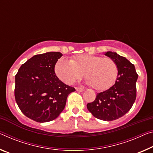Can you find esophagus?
Listing matches in <instances>:
<instances>
[{"label":"esophagus","instance_id":"esophagus-1","mask_svg":"<svg viewBox=\"0 0 153 153\" xmlns=\"http://www.w3.org/2000/svg\"><path fill=\"white\" fill-rule=\"evenodd\" d=\"M76 90L77 92H83L84 91V89L82 88H76Z\"/></svg>","mask_w":153,"mask_h":153}]
</instances>
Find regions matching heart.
Listing matches in <instances>:
<instances>
[{
  "mask_svg": "<svg viewBox=\"0 0 153 153\" xmlns=\"http://www.w3.org/2000/svg\"><path fill=\"white\" fill-rule=\"evenodd\" d=\"M58 77L67 84H71L84 76L86 84L93 88L103 91L114 84L118 76V67L110 58L91 54H79L71 60L60 59L55 65Z\"/></svg>",
  "mask_w": 153,
  "mask_h": 153,
  "instance_id": "heart-1",
  "label": "heart"
}]
</instances>
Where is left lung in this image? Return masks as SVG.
<instances>
[{"instance_id":"1","label":"left lung","mask_w":153,"mask_h":153,"mask_svg":"<svg viewBox=\"0 0 153 153\" xmlns=\"http://www.w3.org/2000/svg\"><path fill=\"white\" fill-rule=\"evenodd\" d=\"M104 54L117 65L116 80L110 88L97 94L95 100L87 104V109L98 119L111 121L122 117L131 108L136 98L138 76L134 65L126 58L111 51Z\"/></svg>"}]
</instances>
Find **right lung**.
<instances>
[{
    "mask_svg": "<svg viewBox=\"0 0 153 153\" xmlns=\"http://www.w3.org/2000/svg\"><path fill=\"white\" fill-rule=\"evenodd\" d=\"M62 53L33 56L16 75L15 98L24 115L38 123L53 120L63 111L67 97L76 90L56 76L55 65Z\"/></svg>",
    "mask_w": 153,
    "mask_h": 153,
    "instance_id": "right-lung-1",
    "label": "right lung"
}]
</instances>
